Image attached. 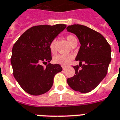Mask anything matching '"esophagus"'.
<instances>
[{"instance_id": "34e87169", "label": "esophagus", "mask_w": 120, "mask_h": 120, "mask_svg": "<svg viewBox=\"0 0 120 120\" xmlns=\"http://www.w3.org/2000/svg\"><path fill=\"white\" fill-rule=\"evenodd\" d=\"M67 67L66 66H64V65H62V69H65Z\"/></svg>"}]
</instances>
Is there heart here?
I'll list each match as a JSON object with an SVG mask.
<instances>
[{"mask_svg": "<svg viewBox=\"0 0 120 120\" xmlns=\"http://www.w3.org/2000/svg\"><path fill=\"white\" fill-rule=\"evenodd\" d=\"M66 39L68 43L71 45L73 43L77 41L76 38L73 35H68L66 37ZM49 49L52 54H54L56 52V47H55V41L52 40L49 43ZM73 59V56L71 54H57L53 58V61L56 64H61V65H66L69 63Z\"/></svg>", "mask_w": 120, "mask_h": 120, "instance_id": "heart-1", "label": "heart"}]
</instances>
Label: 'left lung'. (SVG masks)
Wrapping results in <instances>:
<instances>
[{
	"label": "left lung",
	"instance_id": "left-lung-1",
	"mask_svg": "<svg viewBox=\"0 0 120 120\" xmlns=\"http://www.w3.org/2000/svg\"><path fill=\"white\" fill-rule=\"evenodd\" d=\"M66 29L75 34L80 41L81 45L75 60L79 61L82 68L73 66L75 75L67 79L68 84L75 91L91 92L107 75L111 61L110 46L100 33L86 26L73 25Z\"/></svg>",
	"mask_w": 120,
	"mask_h": 120
}]
</instances>
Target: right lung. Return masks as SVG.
<instances>
[{"label":"right lung","mask_w":120,"mask_h":120,"mask_svg":"<svg viewBox=\"0 0 120 120\" xmlns=\"http://www.w3.org/2000/svg\"><path fill=\"white\" fill-rule=\"evenodd\" d=\"M66 28V25H38L26 30L12 49L11 64L13 76L22 90L40 95L51 88L55 75L62 70L51 64L49 43ZM48 64L46 68L42 64Z\"/></svg>","instance_id":"add662e5"}]
</instances>
